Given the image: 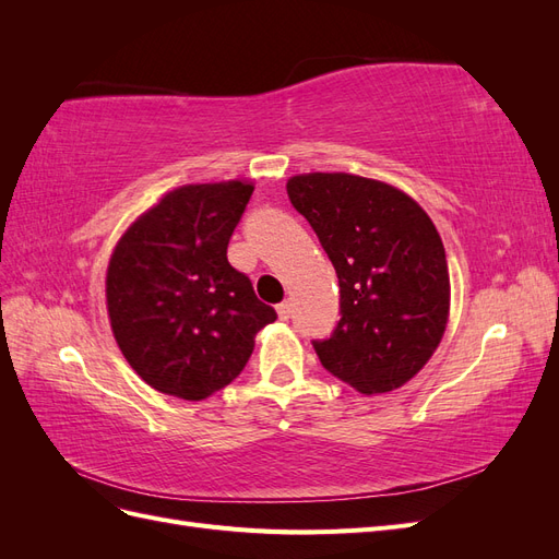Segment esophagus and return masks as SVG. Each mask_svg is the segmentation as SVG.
<instances>
[{"label": "esophagus", "instance_id": "esophagus-1", "mask_svg": "<svg viewBox=\"0 0 559 559\" xmlns=\"http://www.w3.org/2000/svg\"><path fill=\"white\" fill-rule=\"evenodd\" d=\"M277 317H280L282 321H286V319L292 317V302H289V300L280 302V306H277Z\"/></svg>", "mask_w": 559, "mask_h": 559}]
</instances>
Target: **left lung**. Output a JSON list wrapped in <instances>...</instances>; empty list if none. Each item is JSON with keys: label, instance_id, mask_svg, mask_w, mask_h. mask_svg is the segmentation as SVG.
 Instances as JSON below:
<instances>
[{"label": "left lung", "instance_id": "left-lung-1", "mask_svg": "<svg viewBox=\"0 0 559 559\" xmlns=\"http://www.w3.org/2000/svg\"><path fill=\"white\" fill-rule=\"evenodd\" d=\"M341 284V321L312 343L331 376L384 394L413 380L443 341L450 317L445 247L429 214L396 186L349 173L286 181Z\"/></svg>", "mask_w": 559, "mask_h": 559}]
</instances>
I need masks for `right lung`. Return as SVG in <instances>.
<instances>
[{
  "mask_svg": "<svg viewBox=\"0 0 559 559\" xmlns=\"http://www.w3.org/2000/svg\"><path fill=\"white\" fill-rule=\"evenodd\" d=\"M249 179L167 191L118 238L107 312L118 349L148 386L202 401L242 373L253 337L277 319L226 257Z\"/></svg>",
  "mask_w": 559,
  "mask_h": 559,
  "instance_id": "1",
  "label": "right lung"
}]
</instances>
